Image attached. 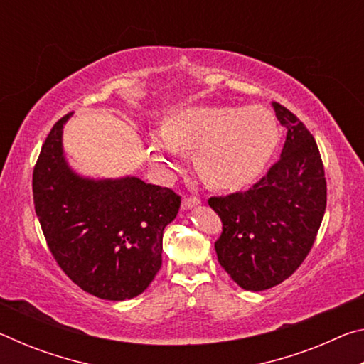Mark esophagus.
<instances>
[{"mask_svg":"<svg viewBox=\"0 0 364 364\" xmlns=\"http://www.w3.org/2000/svg\"><path fill=\"white\" fill-rule=\"evenodd\" d=\"M200 204V200L197 199L196 196H186L183 199V202H181V207L183 208H193V207H196V205H199Z\"/></svg>","mask_w":364,"mask_h":364,"instance_id":"1","label":"esophagus"}]
</instances>
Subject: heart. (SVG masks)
Listing matches in <instances>:
<instances>
[{"mask_svg": "<svg viewBox=\"0 0 364 364\" xmlns=\"http://www.w3.org/2000/svg\"><path fill=\"white\" fill-rule=\"evenodd\" d=\"M162 136L151 138V160L160 175H173L181 152L196 151V168L208 186L239 189L262 173L278 128L260 106H199L171 115Z\"/></svg>", "mask_w": 364, "mask_h": 364, "instance_id": "b5f03b06", "label": "heart"}]
</instances>
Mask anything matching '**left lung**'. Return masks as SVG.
<instances>
[{"label":"left lung","mask_w":364,"mask_h":364,"mask_svg":"<svg viewBox=\"0 0 364 364\" xmlns=\"http://www.w3.org/2000/svg\"><path fill=\"white\" fill-rule=\"evenodd\" d=\"M287 130L281 157L244 193L210 197L223 223L215 250L221 267L245 291H264L294 274L315 244L326 210L321 154L291 110L273 102Z\"/></svg>","instance_id":"1"}]
</instances>
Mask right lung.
I'll return each mask as SVG.
<instances>
[{
  "label": "right lung",
  "instance_id": "obj_1",
  "mask_svg": "<svg viewBox=\"0 0 364 364\" xmlns=\"http://www.w3.org/2000/svg\"><path fill=\"white\" fill-rule=\"evenodd\" d=\"M54 123L33 168V204L60 269L95 297L143 294L162 267L164 230L181 197L136 176L90 180L65 162L63 128Z\"/></svg>",
  "mask_w": 364,
  "mask_h": 364
}]
</instances>
